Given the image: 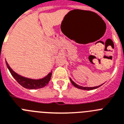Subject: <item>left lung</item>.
Here are the masks:
<instances>
[{"mask_svg": "<svg viewBox=\"0 0 124 124\" xmlns=\"http://www.w3.org/2000/svg\"><path fill=\"white\" fill-rule=\"evenodd\" d=\"M70 82H72V84L73 85H74V87L78 88V89H82V90H93V89H97V88L99 87H101V86L102 85H102H101L96 86V87H82V86H80V85H78L76 84H75V83L73 81V80H71V78H70Z\"/></svg>", "mask_w": 124, "mask_h": 124, "instance_id": "left-lung-1", "label": "left lung"}]
</instances>
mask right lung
Wrapping results in <instances>:
<instances>
[{
    "mask_svg": "<svg viewBox=\"0 0 124 124\" xmlns=\"http://www.w3.org/2000/svg\"><path fill=\"white\" fill-rule=\"evenodd\" d=\"M6 65H7V68L8 69V70L10 71V74L14 77V78L17 80V82L19 83L20 85H21L22 87L26 88V89H37L44 87H45V86L48 84V83L50 81V78H51L52 72L49 73L44 78H41V79H38V80H35V79H31V78L23 77L21 76V75L17 74L14 70H12V69L8 65L7 61H6Z\"/></svg>",
    "mask_w": 124,
    "mask_h": 124,
    "instance_id": "1",
    "label": "right lung"
}]
</instances>
